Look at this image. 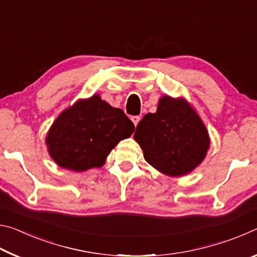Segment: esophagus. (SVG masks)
I'll return each mask as SVG.
<instances>
[{"instance_id": "esophagus-1", "label": "esophagus", "mask_w": 257, "mask_h": 257, "mask_svg": "<svg viewBox=\"0 0 257 257\" xmlns=\"http://www.w3.org/2000/svg\"><path fill=\"white\" fill-rule=\"evenodd\" d=\"M139 120H141V116H139V115H134V116H132V121H133V122H134L135 127H136V125L138 124Z\"/></svg>"}]
</instances>
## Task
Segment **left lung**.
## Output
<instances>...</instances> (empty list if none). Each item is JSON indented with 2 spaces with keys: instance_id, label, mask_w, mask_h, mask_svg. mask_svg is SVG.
<instances>
[{
  "instance_id": "left-lung-1",
  "label": "left lung",
  "mask_w": 257,
  "mask_h": 257,
  "mask_svg": "<svg viewBox=\"0 0 257 257\" xmlns=\"http://www.w3.org/2000/svg\"><path fill=\"white\" fill-rule=\"evenodd\" d=\"M146 162L170 177H182L203 162L210 136L201 116L185 98L162 96L155 113L144 115L134 135Z\"/></svg>"
}]
</instances>
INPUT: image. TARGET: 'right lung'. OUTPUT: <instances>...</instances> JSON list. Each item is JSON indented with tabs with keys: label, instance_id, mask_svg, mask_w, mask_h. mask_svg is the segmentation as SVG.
Masks as SVG:
<instances>
[{
	"label": "right lung",
	"instance_id": "obj_1",
	"mask_svg": "<svg viewBox=\"0 0 257 257\" xmlns=\"http://www.w3.org/2000/svg\"><path fill=\"white\" fill-rule=\"evenodd\" d=\"M135 125L121 108L98 94L79 99L60 113L47 132V152L59 167L75 172L101 168L107 155Z\"/></svg>",
	"mask_w": 257,
	"mask_h": 257
}]
</instances>
